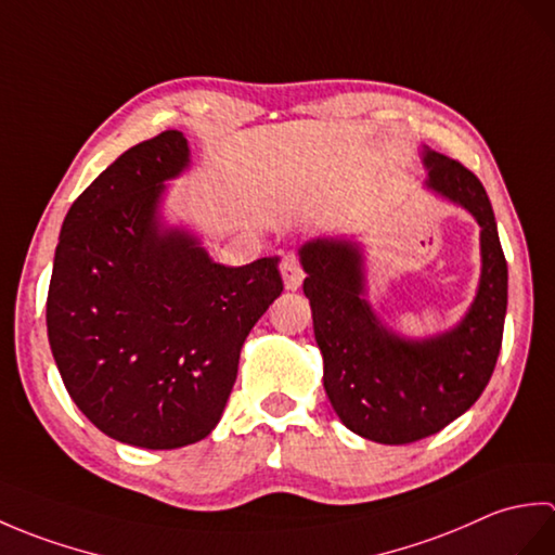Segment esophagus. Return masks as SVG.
Returning <instances> with one entry per match:
<instances>
[{
    "label": "esophagus",
    "mask_w": 555,
    "mask_h": 555,
    "mask_svg": "<svg viewBox=\"0 0 555 555\" xmlns=\"http://www.w3.org/2000/svg\"><path fill=\"white\" fill-rule=\"evenodd\" d=\"M281 276H284V286L286 291H298L302 279H305V271L300 267V259L296 253H288L281 259Z\"/></svg>",
    "instance_id": "34e87169"
}]
</instances>
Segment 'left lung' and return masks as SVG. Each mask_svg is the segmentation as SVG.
Returning a JSON list of instances; mask_svg holds the SVG:
<instances>
[{
    "instance_id": "left-lung-1",
    "label": "left lung",
    "mask_w": 555,
    "mask_h": 555,
    "mask_svg": "<svg viewBox=\"0 0 555 555\" xmlns=\"http://www.w3.org/2000/svg\"><path fill=\"white\" fill-rule=\"evenodd\" d=\"M422 155L429 191L465 207L481 229L477 296L451 332L412 340L376 320L358 243L317 238L300 247L326 396L350 431L388 446L441 431L475 405L496 367L508 308V264L485 185L441 152Z\"/></svg>"
}]
</instances>
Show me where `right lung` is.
<instances>
[{
	"instance_id": "1",
	"label": "right lung",
	"mask_w": 555,
	"mask_h": 555,
	"mask_svg": "<svg viewBox=\"0 0 555 555\" xmlns=\"http://www.w3.org/2000/svg\"><path fill=\"white\" fill-rule=\"evenodd\" d=\"M181 131L126 150L70 205L47 293V336L68 396L112 439L169 451L217 427L250 328L284 281L279 257L211 262L164 229V181L191 162Z\"/></svg>"
}]
</instances>
